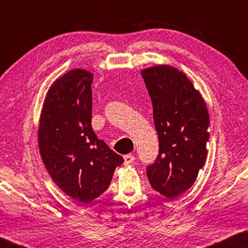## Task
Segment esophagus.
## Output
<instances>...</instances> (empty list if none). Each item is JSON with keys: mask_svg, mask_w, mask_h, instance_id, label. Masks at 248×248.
I'll return each instance as SVG.
<instances>
[{"mask_svg": "<svg viewBox=\"0 0 248 248\" xmlns=\"http://www.w3.org/2000/svg\"><path fill=\"white\" fill-rule=\"evenodd\" d=\"M124 159V164H125V166H128V164H131L134 161L135 157L133 156V155H125Z\"/></svg>", "mask_w": 248, "mask_h": 248, "instance_id": "esophagus-1", "label": "esophagus"}]
</instances>
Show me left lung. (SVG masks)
Returning a JSON list of instances; mask_svg holds the SVG:
<instances>
[{
	"instance_id": "left-lung-1",
	"label": "left lung",
	"mask_w": 248,
	"mask_h": 248,
	"mask_svg": "<svg viewBox=\"0 0 248 248\" xmlns=\"http://www.w3.org/2000/svg\"><path fill=\"white\" fill-rule=\"evenodd\" d=\"M152 99L159 155L147 168L153 189L174 199L190 188L206 159L210 116L185 73L169 64L140 71Z\"/></svg>"
}]
</instances>
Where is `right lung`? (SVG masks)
Instances as JSON below:
<instances>
[{
	"mask_svg": "<svg viewBox=\"0 0 248 248\" xmlns=\"http://www.w3.org/2000/svg\"><path fill=\"white\" fill-rule=\"evenodd\" d=\"M93 74L73 69L48 89L38 124V148L52 181L80 203L100 197L124 158L91 127Z\"/></svg>",
	"mask_w": 248,
	"mask_h": 248,
	"instance_id": "1",
	"label": "right lung"
}]
</instances>
